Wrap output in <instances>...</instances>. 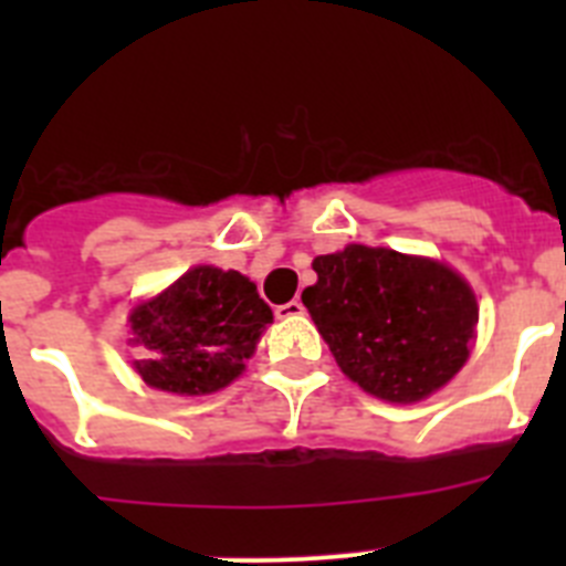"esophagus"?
<instances>
[{"label": "esophagus", "instance_id": "obj_1", "mask_svg": "<svg viewBox=\"0 0 566 566\" xmlns=\"http://www.w3.org/2000/svg\"><path fill=\"white\" fill-rule=\"evenodd\" d=\"M303 312H306V308H303V303H300V300H289V303H283V306L274 308V314H277L280 319L300 317V314H303Z\"/></svg>", "mask_w": 566, "mask_h": 566}]
</instances>
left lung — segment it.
<instances>
[{
    "instance_id": "1",
    "label": "left lung",
    "mask_w": 566,
    "mask_h": 566,
    "mask_svg": "<svg viewBox=\"0 0 566 566\" xmlns=\"http://www.w3.org/2000/svg\"><path fill=\"white\" fill-rule=\"evenodd\" d=\"M303 306L345 377L388 402H417L468 359L476 297L453 269L352 243L319 254Z\"/></svg>"
}]
</instances>
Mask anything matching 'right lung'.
Returning <instances> with one entry per match:
<instances>
[{
    "instance_id": "1",
    "label": "right lung",
    "mask_w": 566,
    "mask_h": 566,
    "mask_svg": "<svg viewBox=\"0 0 566 566\" xmlns=\"http://www.w3.org/2000/svg\"><path fill=\"white\" fill-rule=\"evenodd\" d=\"M272 308L240 272L195 266L164 294L129 314L133 343L153 359L135 371L149 388L184 397L221 391L247 368Z\"/></svg>"
}]
</instances>
